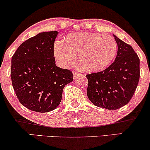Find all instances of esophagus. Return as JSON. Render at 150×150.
<instances>
[{
	"instance_id": "esophagus-1",
	"label": "esophagus",
	"mask_w": 150,
	"mask_h": 150,
	"mask_svg": "<svg viewBox=\"0 0 150 150\" xmlns=\"http://www.w3.org/2000/svg\"><path fill=\"white\" fill-rule=\"evenodd\" d=\"M82 76H83V75H82V74L78 73V72H75V71L73 72L74 79H77V78H78V77H80Z\"/></svg>"
}]
</instances>
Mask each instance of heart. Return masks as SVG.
Here are the masks:
<instances>
[{"label": "heart", "instance_id": "obj_1", "mask_svg": "<svg viewBox=\"0 0 150 150\" xmlns=\"http://www.w3.org/2000/svg\"><path fill=\"white\" fill-rule=\"evenodd\" d=\"M55 55L65 65L73 64L79 56L82 69L97 73L107 68L116 57L118 45L111 36L81 32L67 36L55 47Z\"/></svg>", "mask_w": 150, "mask_h": 150}]
</instances>
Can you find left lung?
<instances>
[{"mask_svg": "<svg viewBox=\"0 0 150 150\" xmlns=\"http://www.w3.org/2000/svg\"><path fill=\"white\" fill-rule=\"evenodd\" d=\"M118 45L115 61L107 68L86 75L87 94L98 107L116 110L132 99L140 79V59L132 47L113 35Z\"/></svg>", "mask_w": 150, "mask_h": 150, "instance_id": "1", "label": "left lung"}]
</instances>
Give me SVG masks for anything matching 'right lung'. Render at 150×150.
<instances>
[{"label":"right lung","instance_id":"right-lung-1","mask_svg":"<svg viewBox=\"0 0 150 150\" xmlns=\"http://www.w3.org/2000/svg\"><path fill=\"white\" fill-rule=\"evenodd\" d=\"M58 33L45 32L30 38L12 57V85L20 104L31 111L54 110L64 87L73 80L72 71L56 65L53 46Z\"/></svg>","mask_w":150,"mask_h":150}]
</instances>
